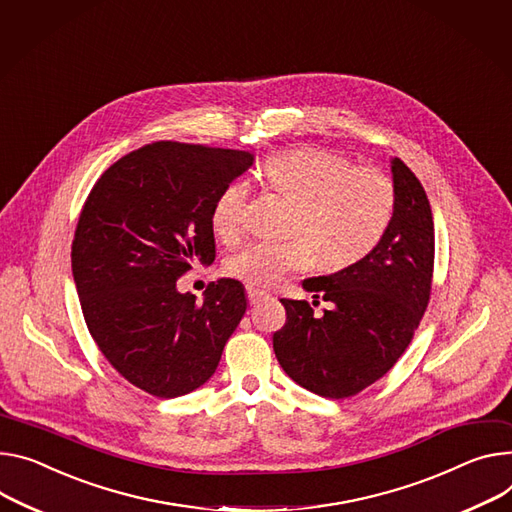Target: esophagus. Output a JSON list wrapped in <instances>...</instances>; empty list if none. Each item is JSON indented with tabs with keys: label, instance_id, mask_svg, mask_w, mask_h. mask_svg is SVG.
Wrapping results in <instances>:
<instances>
[{
	"label": "esophagus",
	"instance_id": "esophagus-1",
	"mask_svg": "<svg viewBox=\"0 0 512 512\" xmlns=\"http://www.w3.org/2000/svg\"><path fill=\"white\" fill-rule=\"evenodd\" d=\"M248 301L250 303H258V301H262L264 297H266V293L264 291H260V289H252V287H248Z\"/></svg>",
	"mask_w": 512,
	"mask_h": 512
}]
</instances>
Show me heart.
Segmentation results:
<instances>
[{
    "mask_svg": "<svg viewBox=\"0 0 512 512\" xmlns=\"http://www.w3.org/2000/svg\"><path fill=\"white\" fill-rule=\"evenodd\" d=\"M262 182L291 201L287 240H258L225 262L229 277L250 287H272L289 272L320 262L342 270L363 260L383 238L396 209L391 178L373 166H350L344 155L322 147H295L266 157ZM248 188L221 190L211 211L215 233L231 240L242 231Z\"/></svg>",
    "mask_w": 512,
    "mask_h": 512,
    "instance_id": "heart-1",
    "label": "heart"
}]
</instances>
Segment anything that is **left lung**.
Returning <instances> with one entry per match:
<instances>
[{"label":"left lung","mask_w":512,"mask_h":512,"mask_svg":"<svg viewBox=\"0 0 512 512\" xmlns=\"http://www.w3.org/2000/svg\"><path fill=\"white\" fill-rule=\"evenodd\" d=\"M391 174L396 209L379 244L357 264L303 281L332 307L318 318L307 301L281 299L287 322L272 336L274 355L295 383L322 398L357 396L381 379L412 342L430 299V203L400 157L391 160Z\"/></svg>","instance_id":"left-lung-1"}]
</instances>
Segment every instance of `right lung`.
Listing matches in <instances>:
<instances>
[{"label": "right lung", "mask_w": 512, "mask_h": 512, "mask_svg": "<svg viewBox=\"0 0 512 512\" xmlns=\"http://www.w3.org/2000/svg\"><path fill=\"white\" fill-rule=\"evenodd\" d=\"M252 162L248 151L157 141L112 164L84 203L71 244L84 320L106 361L155 398L209 381L244 318L240 281L211 283L203 303L176 281L215 260L213 205Z\"/></svg>", "instance_id": "right-lung-1"}]
</instances>
